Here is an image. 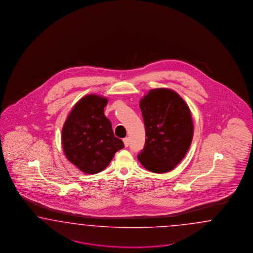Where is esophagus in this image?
<instances>
[{
	"label": "esophagus",
	"mask_w": 253,
	"mask_h": 253,
	"mask_svg": "<svg viewBox=\"0 0 253 253\" xmlns=\"http://www.w3.org/2000/svg\"><path fill=\"white\" fill-rule=\"evenodd\" d=\"M123 143H124V146H125V147H128V146H129V143H130V139L128 137L124 138V139H123Z\"/></svg>",
	"instance_id": "34e87169"
}]
</instances>
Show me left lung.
Returning a JSON list of instances; mask_svg holds the SVG:
<instances>
[{
	"label": "left lung",
	"mask_w": 253,
	"mask_h": 253,
	"mask_svg": "<svg viewBox=\"0 0 253 253\" xmlns=\"http://www.w3.org/2000/svg\"><path fill=\"white\" fill-rule=\"evenodd\" d=\"M140 108L146 139L138 160L152 172H168L184 159L191 145L190 109L177 92L165 88L150 90L140 101Z\"/></svg>",
	"instance_id": "1"
}]
</instances>
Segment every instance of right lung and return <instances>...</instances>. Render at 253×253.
<instances>
[{"instance_id":"1","label":"right lung","mask_w":253,"mask_h":253,"mask_svg":"<svg viewBox=\"0 0 253 253\" xmlns=\"http://www.w3.org/2000/svg\"><path fill=\"white\" fill-rule=\"evenodd\" d=\"M107 104L105 97L86 95L72 108L62 129V146L67 159L88 174L107 168L116 152L124 147L104 114Z\"/></svg>"}]
</instances>
